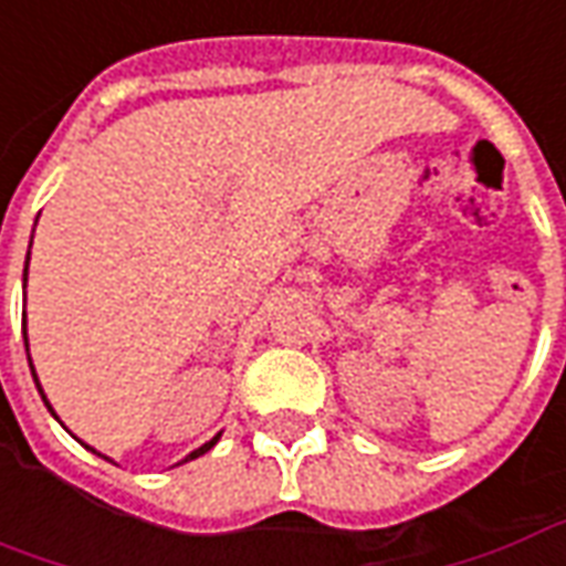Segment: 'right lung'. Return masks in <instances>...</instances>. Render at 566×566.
Wrapping results in <instances>:
<instances>
[{"mask_svg": "<svg viewBox=\"0 0 566 566\" xmlns=\"http://www.w3.org/2000/svg\"><path fill=\"white\" fill-rule=\"evenodd\" d=\"M30 248H32V239H30ZM27 270H30V254H27V266H23V291H27ZM23 300H27V296H23ZM23 343H27V352H30V339H27V312H23ZM30 369H32V379H35V388H39V394H42L44 406H48V409H51V416L56 418L54 406L48 403V397H44L42 385H39V376H35V367H32V357H30ZM56 421H60V418H56ZM60 424H63V421H60ZM218 439H221V433H214V437H211L209 442H202L199 449L190 451V454H187L185 461H178V463H187V461H193V458H199V454H206V451H209V449H214V442H218ZM78 442H81V439H78ZM81 446H84V449H91L87 442H81ZM91 451H93V454H99V451H96V449H91ZM99 458H105V454H99ZM105 461H112V458H105Z\"/></svg>", "mask_w": 566, "mask_h": 566, "instance_id": "right-lung-1", "label": "right lung"}]
</instances>
